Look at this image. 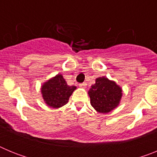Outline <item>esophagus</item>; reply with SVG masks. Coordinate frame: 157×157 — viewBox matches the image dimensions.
I'll list each match as a JSON object with an SVG mask.
<instances>
[{
  "instance_id": "34e87169",
  "label": "esophagus",
  "mask_w": 157,
  "mask_h": 157,
  "mask_svg": "<svg viewBox=\"0 0 157 157\" xmlns=\"http://www.w3.org/2000/svg\"><path fill=\"white\" fill-rule=\"evenodd\" d=\"M87 84L86 82H83V83H81V84H79V86L81 87V88H83V89H85L86 87Z\"/></svg>"
}]
</instances>
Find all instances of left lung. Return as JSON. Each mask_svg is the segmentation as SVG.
<instances>
[{
    "mask_svg": "<svg viewBox=\"0 0 157 157\" xmlns=\"http://www.w3.org/2000/svg\"><path fill=\"white\" fill-rule=\"evenodd\" d=\"M88 94L92 107L99 113H109L120 105L123 90L115 81L107 77L97 78Z\"/></svg>",
    "mask_w": 157,
    "mask_h": 157,
    "instance_id": "obj_1",
    "label": "left lung"
}]
</instances>
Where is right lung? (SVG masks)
<instances>
[{
	"mask_svg": "<svg viewBox=\"0 0 157 157\" xmlns=\"http://www.w3.org/2000/svg\"><path fill=\"white\" fill-rule=\"evenodd\" d=\"M76 86H69L61 74H58L43 83L41 93L45 103L52 109H59L66 105Z\"/></svg>",
	"mask_w": 157,
	"mask_h": 157,
	"instance_id": "add662e5",
	"label": "right lung"
}]
</instances>
